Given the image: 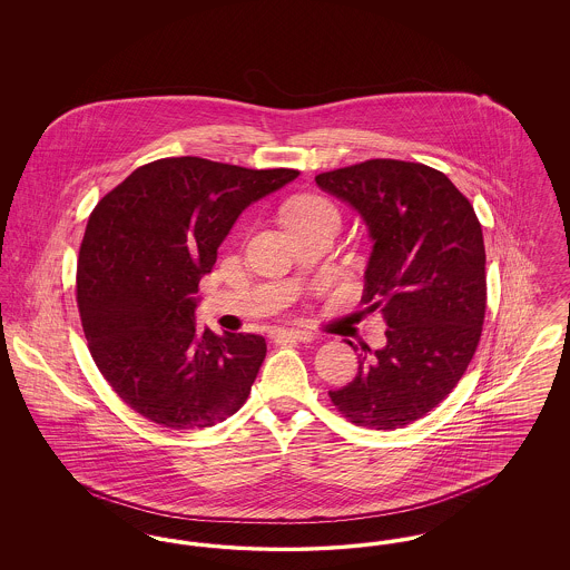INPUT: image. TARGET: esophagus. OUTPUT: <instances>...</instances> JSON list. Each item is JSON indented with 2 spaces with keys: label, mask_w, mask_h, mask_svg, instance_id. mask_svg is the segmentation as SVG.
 <instances>
[{
  "label": "esophagus",
  "mask_w": 570,
  "mask_h": 570,
  "mask_svg": "<svg viewBox=\"0 0 570 570\" xmlns=\"http://www.w3.org/2000/svg\"><path fill=\"white\" fill-rule=\"evenodd\" d=\"M273 337H277L282 342H312L314 333L301 331V328H277Z\"/></svg>",
  "instance_id": "34e87169"
}]
</instances>
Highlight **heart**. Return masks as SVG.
<instances>
[{"label": "heart", "instance_id": "obj_1", "mask_svg": "<svg viewBox=\"0 0 570 570\" xmlns=\"http://www.w3.org/2000/svg\"><path fill=\"white\" fill-rule=\"evenodd\" d=\"M321 217H337L335 207L323 198V196H314V194H303L291 198L284 207H282V219L288 228H295L301 224L321 219Z\"/></svg>", "mask_w": 570, "mask_h": 570}]
</instances>
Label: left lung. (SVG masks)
Returning a JSON list of instances; mask_svg holds the SVG:
<instances>
[{"mask_svg": "<svg viewBox=\"0 0 570 570\" xmlns=\"http://www.w3.org/2000/svg\"><path fill=\"white\" fill-rule=\"evenodd\" d=\"M316 184L365 222L374 245L361 301L386 323V346L358 354L353 382L328 397L354 425L406 428L455 389L479 346L488 307L479 217L425 164L367 160Z\"/></svg>", "mask_w": 570, "mask_h": 570, "instance_id": "obj_1", "label": "left lung"}]
</instances>
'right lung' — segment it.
Returning <instances> with one entry per match:
<instances>
[{
    "label": "right lung",
    "instance_id": "add662e5",
    "mask_svg": "<svg viewBox=\"0 0 570 570\" xmlns=\"http://www.w3.org/2000/svg\"><path fill=\"white\" fill-rule=\"evenodd\" d=\"M297 177L163 158L138 166L91 212L77 272L82 331L112 391L145 419L190 432L244 406L265 337L200 331L194 295L244 209Z\"/></svg>",
    "mask_w": 570,
    "mask_h": 570
}]
</instances>
